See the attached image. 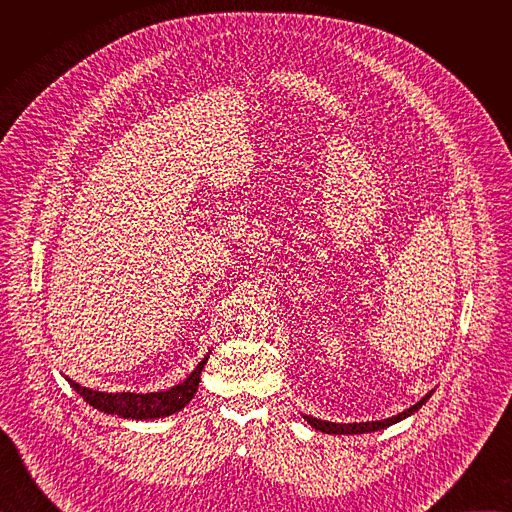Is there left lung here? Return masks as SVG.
Wrapping results in <instances>:
<instances>
[{
	"label": "left lung",
	"mask_w": 512,
	"mask_h": 512,
	"mask_svg": "<svg viewBox=\"0 0 512 512\" xmlns=\"http://www.w3.org/2000/svg\"><path fill=\"white\" fill-rule=\"evenodd\" d=\"M431 397V393H427L421 401H417L413 407L405 409L403 413L395 415V417H389V419H381V421H362V423H332V421H324V419H316L312 415H304V419L316 427L318 431L322 433H334V435H354V433H371V431H379V429H385L405 417H409L411 413H415L417 409H421V405Z\"/></svg>",
	"instance_id": "obj_1"
}]
</instances>
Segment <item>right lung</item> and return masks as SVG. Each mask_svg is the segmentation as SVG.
<instances>
[{
    "label": "right lung",
    "instance_id": "1",
    "mask_svg": "<svg viewBox=\"0 0 512 512\" xmlns=\"http://www.w3.org/2000/svg\"><path fill=\"white\" fill-rule=\"evenodd\" d=\"M206 360H208V354L198 362V367L186 377V381H182L180 385H174L168 391H158V393H103V391L81 387L72 379H66V381L89 405H93L99 411L119 415L125 419H158V417H168L178 413L192 401L194 393L198 391L200 373L204 369Z\"/></svg>",
    "mask_w": 512,
    "mask_h": 512
}]
</instances>
